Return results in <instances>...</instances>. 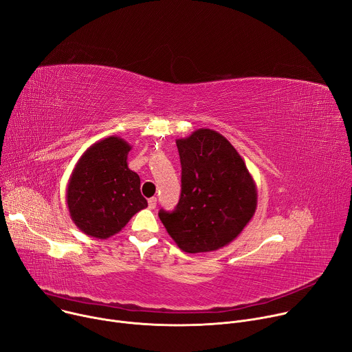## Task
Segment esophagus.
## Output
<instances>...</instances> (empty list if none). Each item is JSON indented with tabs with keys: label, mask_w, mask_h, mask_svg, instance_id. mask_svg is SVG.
<instances>
[{
	"label": "esophagus",
	"mask_w": 352,
	"mask_h": 352,
	"mask_svg": "<svg viewBox=\"0 0 352 352\" xmlns=\"http://www.w3.org/2000/svg\"><path fill=\"white\" fill-rule=\"evenodd\" d=\"M155 206H157V198H150L148 199V208L155 209Z\"/></svg>",
	"instance_id": "esophagus-1"
}]
</instances>
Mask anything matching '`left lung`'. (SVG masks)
I'll list each match as a JSON object with an SVG mask.
<instances>
[{
    "instance_id": "left-lung-1",
    "label": "left lung",
    "mask_w": 352,
    "mask_h": 352,
    "mask_svg": "<svg viewBox=\"0 0 352 352\" xmlns=\"http://www.w3.org/2000/svg\"><path fill=\"white\" fill-rule=\"evenodd\" d=\"M181 198L160 220L185 252H210L230 244L257 209V185L233 144L219 132L197 129L177 139Z\"/></svg>"
}]
</instances>
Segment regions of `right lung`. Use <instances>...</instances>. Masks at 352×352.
<instances>
[{
    "label": "right lung",
    "instance_id": "obj_1",
    "mask_svg": "<svg viewBox=\"0 0 352 352\" xmlns=\"http://www.w3.org/2000/svg\"><path fill=\"white\" fill-rule=\"evenodd\" d=\"M131 150L122 138L109 136L91 144L78 158L67 184L66 202L72 220L84 234L105 240L147 208L140 178L127 167Z\"/></svg>",
    "mask_w": 352,
    "mask_h": 352
}]
</instances>
